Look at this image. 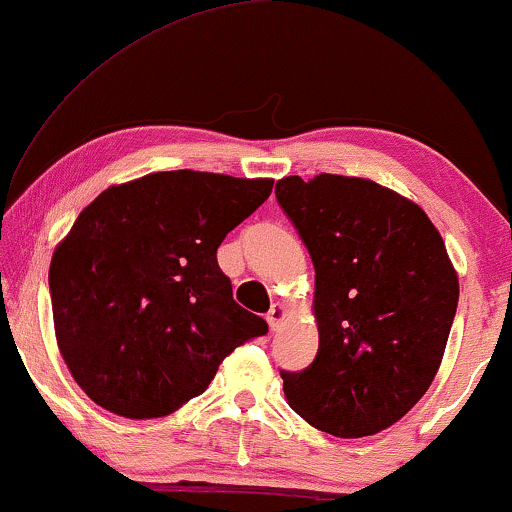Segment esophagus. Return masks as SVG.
Returning a JSON list of instances; mask_svg holds the SVG:
<instances>
[{
	"instance_id": "esophagus-1",
	"label": "esophagus",
	"mask_w": 512,
	"mask_h": 512,
	"mask_svg": "<svg viewBox=\"0 0 512 512\" xmlns=\"http://www.w3.org/2000/svg\"><path fill=\"white\" fill-rule=\"evenodd\" d=\"M268 324H270V328H279L282 326V321L286 319V307L282 305V303H275L270 307V312H268Z\"/></svg>"
}]
</instances>
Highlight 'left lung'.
Wrapping results in <instances>:
<instances>
[{
  "instance_id": "1",
  "label": "left lung",
  "mask_w": 512,
  "mask_h": 512,
  "mask_svg": "<svg viewBox=\"0 0 512 512\" xmlns=\"http://www.w3.org/2000/svg\"><path fill=\"white\" fill-rule=\"evenodd\" d=\"M277 200L314 265L319 352L282 373L286 403L338 438L375 436L415 408L443 361L459 277L417 202L361 177H284Z\"/></svg>"
}]
</instances>
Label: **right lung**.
Here are the masks:
<instances>
[{
	"label": "right lung",
	"instance_id": "1",
	"mask_svg": "<svg viewBox=\"0 0 512 512\" xmlns=\"http://www.w3.org/2000/svg\"><path fill=\"white\" fill-rule=\"evenodd\" d=\"M272 179L172 170L109 186L53 251L58 349L90 401L128 419L200 396L235 347L268 333L216 261Z\"/></svg>",
	"mask_w": 512,
	"mask_h": 512
}]
</instances>
